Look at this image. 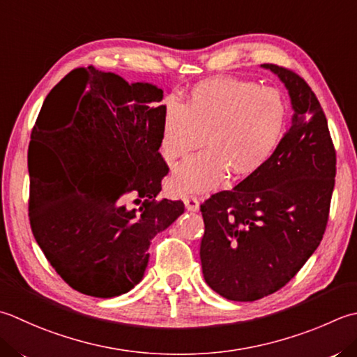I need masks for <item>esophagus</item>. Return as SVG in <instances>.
<instances>
[{"instance_id":"obj_1","label":"esophagus","mask_w":357,"mask_h":357,"mask_svg":"<svg viewBox=\"0 0 357 357\" xmlns=\"http://www.w3.org/2000/svg\"><path fill=\"white\" fill-rule=\"evenodd\" d=\"M184 204H185L187 211H190V212H197L199 208V201H198L197 197H193V195L184 198Z\"/></svg>"}]
</instances>
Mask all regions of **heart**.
<instances>
[{
	"mask_svg": "<svg viewBox=\"0 0 357 357\" xmlns=\"http://www.w3.org/2000/svg\"><path fill=\"white\" fill-rule=\"evenodd\" d=\"M286 122L288 105L275 88L230 77L198 83L184 105L165 107L160 153L167 164L207 146L174 170L170 190L201 192L218 185L227 172L236 178L258 172L277 150Z\"/></svg>",
	"mask_w": 357,
	"mask_h": 357,
	"instance_id": "heart-1",
	"label": "heart"
}]
</instances>
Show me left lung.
Listing matches in <instances>:
<instances>
[{"label":"left lung","mask_w":357,"mask_h":357,"mask_svg":"<svg viewBox=\"0 0 357 357\" xmlns=\"http://www.w3.org/2000/svg\"><path fill=\"white\" fill-rule=\"evenodd\" d=\"M261 66L288 89L291 127L260 170L201 204L204 280L235 302L274 294L302 269L324 238L336 176V150L316 94L291 69Z\"/></svg>","instance_id":"8db88e82"}]
</instances>
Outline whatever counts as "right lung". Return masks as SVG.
<instances>
[{
	"label": "right lung",
	"mask_w": 357,
	"mask_h": 357,
	"mask_svg": "<svg viewBox=\"0 0 357 357\" xmlns=\"http://www.w3.org/2000/svg\"><path fill=\"white\" fill-rule=\"evenodd\" d=\"M162 89L77 68L33 125L29 220L47 261L73 289L109 298L142 280L150 241L184 213L160 199ZM137 204L135 209L129 202Z\"/></svg>",
	"instance_id": "obj_1"
}]
</instances>
